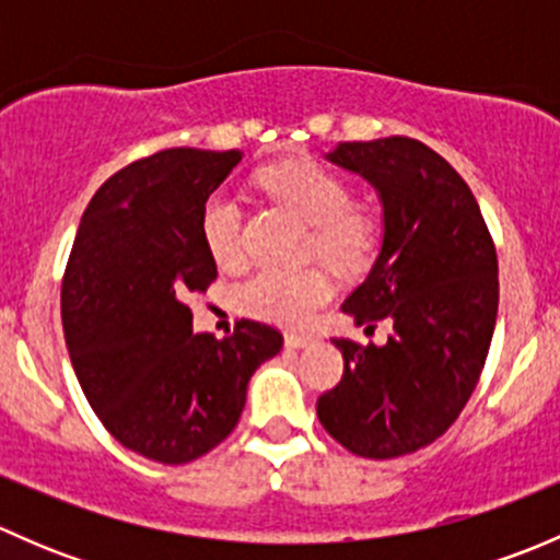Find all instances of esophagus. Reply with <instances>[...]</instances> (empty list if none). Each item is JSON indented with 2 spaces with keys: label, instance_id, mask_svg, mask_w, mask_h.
<instances>
[{
  "label": "esophagus",
  "instance_id": "34e87169",
  "mask_svg": "<svg viewBox=\"0 0 560 560\" xmlns=\"http://www.w3.org/2000/svg\"><path fill=\"white\" fill-rule=\"evenodd\" d=\"M314 338L303 336V332H287L284 336V347H290V349H303V347H308Z\"/></svg>",
  "mask_w": 560,
  "mask_h": 560
}]
</instances>
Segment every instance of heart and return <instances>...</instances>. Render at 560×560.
<instances>
[{
    "label": "heart",
    "mask_w": 560,
    "mask_h": 560,
    "mask_svg": "<svg viewBox=\"0 0 560 560\" xmlns=\"http://www.w3.org/2000/svg\"><path fill=\"white\" fill-rule=\"evenodd\" d=\"M259 178L270 195L314 224L316 257L343 273L369 268L382 244V217L371 202L352 200L341 173L316 160H292L265 167ZM244 219V202L230 191H213L202 202L200 235L219 268L235 270L246 262ZM330 298L332 281L319 268H262L235 292L241 312L287 327L312 322Z\"/></svg>",
    "instance_id": "obj_1"
}]
</instances>
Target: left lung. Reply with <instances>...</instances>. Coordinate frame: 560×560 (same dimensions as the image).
Segmentation results:
<instances>
[{"instance_id":"left-lung-1","label":"left lung","mask_w":560,"mask_h":560,"mask_svg":"<svg viewBox=\"0 0 560 560\" xmlns=\"http://www.w3.org/2000/svg\"><path fill=\"white\" fill-rule=\"evenodd\" d=\"M332 165L382 200L380 257L341 312L389 319L385 347L332 338L343 376L316 400L325 431L360 457L417 453L457 420L485 369L499 314V259L482 211L444 156L411 138L338 143Z\"/></svg>"}]
</instances>
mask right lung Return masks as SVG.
<instances>
[{"label": "right lung", "instance_id": "1", "mask_svg": "<svg viewBox=\"0 0 560 560\" xmlns=\"http://www.w3.org/2000/svg\"><path fill=\"white\" fill-rule=\"evenodd\" d=\"M241 156L167 149L110 175L83 211L61 281V325L83 395L116 442L167 466L233 433L248 380L284 343L254 319L228 338L191 332L184 303L217 279L200 208Z\"/></svg>", "mask_w": 560, "mask_h": 560}]
</instances>
